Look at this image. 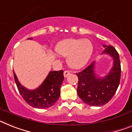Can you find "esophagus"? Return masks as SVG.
Listing matches in <instances>:
<instances>
[{
    "label": "esophagus",
    "instance_id": "esophagus-1",
    "mask_svg": "<svg viewBox=\"0 0 132 132\" xmlns=\"http://www.w3.org/2000/svg\"><path fill=\"white\" fill-rule=\"evenodd\" d=\"M70 74V71H69V70H65V71L64 72V77H67Z\"/></svg>",
    "mask_w": 132,
    "mask_h": 132
}]
</instances>
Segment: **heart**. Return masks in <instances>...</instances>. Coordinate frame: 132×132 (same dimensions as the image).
Masks as SVG:
<instances>
[{"instance_id":"heart-1","label":"heart","mask_w":132,"mask_h":132,"mask_svg":"<svg viewBox=\"0 0 132 132\" xmlns=\"http://www.w3.org/2000/svg\"><path fill=\"white\" fill-rule=\"evenodd\" d=\"M56 50L60 56L68 57L67 62L71 68L78 69L90 59L93 46L89 39H71L60 42Z\"/></svg>"}]
</instances>
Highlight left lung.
<instances>
[{
  "label": "left lung",
  "instance_id": "obj_1",
  "mask_svg": "<svg viewBox=\"0 0 132 132\" xmlns=\"http://www.w3.org/2000/svg\"><path fill=\"white\" fill-rule=\"evenodd\" d=\"M102 54L113 58V65L109 74L100 78L95 73V62L82 71L76 73L78 78L77 93L84 103L90 106L104 105L112 98L119 87L121 78V64L119 54L112 45H103Z\"/></svg>",
  "mask_w": 132,
  "mask_h": 132
}]
</instances>
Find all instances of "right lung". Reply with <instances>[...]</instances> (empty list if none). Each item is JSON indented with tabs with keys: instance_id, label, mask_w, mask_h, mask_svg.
<instances>
[{
	"instance_id": "right-lung-1",
	"label": "right lung",
	"mask_w": 132,
	"mask_h": 132,
	"mask_svg": "<svg viewBox=\"0 0 132 132\" xmlns=\"http://www.w3.org/2000/svg\"><path fill=\"white\" fill-rule=\"evenodd\" d=\"M13 73L19 93L27 103L31 107L38 109L49 108L54 105L59 98L61 85L64 78L63 70L50 72L43 83L35 90H28L22 86L15 73Z\"/></svg>"
}]
</instances>
